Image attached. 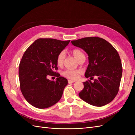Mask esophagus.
Returning <instances> with one entry per match:
<instances>
[{
	"label": "esophagus",
	"instance_id": "1",
	"mask_svg": "<svg viewBox=\"0 0 135 135\" xmlns=\"http://www.w3.org/2000/svg\"><path fill=\"white\" fill-rule=\"evenodd\" d=\"M75 82L74 80H68V83H74Z\"/></svg>",
	"mask_w": 135,
	"mask_h": 135
}]
</instances>
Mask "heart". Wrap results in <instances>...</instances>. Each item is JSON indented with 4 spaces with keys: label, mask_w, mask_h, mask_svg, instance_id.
<instances>
[{
    "label": "heart",
    "mask_w": 135,
    "mask_h": 135,
    "mask_svg": "<svg viewBox=\"0 0 135 135\" xmlns=\"http://www.w3.org/2000/svg\"><path fill=\"white\" fill-rule=\"evenodd\" d=\"M71 54L74 56V57L76 59V60L79 61L81 58L85 57L84 55L80 50L79 49H73V50L71 51ZM65 57V52L64 51H61L59 53L56 59V62L58 66H61L63 64V61ZM80 71L78 70H64L62 73V75L64 77L66 78L70 79V80H76L79 78V74H80Z\"/></svg>",
    "instance_id": "1"
}]
</instances>
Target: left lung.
Segmentation results:
<instances>
[{"label": "left lung", "instance_id": "1", "mask_svg": "<svg viewBox=\"0 0 135 135\" xmlns=\"http://www.w3.org/2000/svg\"><path fill=\"white\" fill-rule=\"evenodd\" d=\"M74 46L86 52L89 64L85 77H97L92 83L83 82L79 96L89 104L103 107L112 101L119 89L122 65L118 52L107 40L99 37H87L72 40Z\"/></svg>", "mask_w": 135, "mask_h": 135}]
</instances>
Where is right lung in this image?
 Masks as SVG:
<instances>
[{
  "instance_id": "1",
  "label": "right lung",
  "mask_w": 135,
  "mask_h": 135,
  "mask_svg": "<svg viewBox=\"0 0 135 135\" xmlns=\"http://www.w3.org/2000/svg\"><path fill=\"white\" fill-rule=\"evenodd\" d=\"M70 40L39 38L24 53L19 65L20 89L28 103L39 109L52 107L61 99L68 80L60 76L56 59ZM48 75L58 78L47 79Z\"/></svg>"
}]
</instances>
